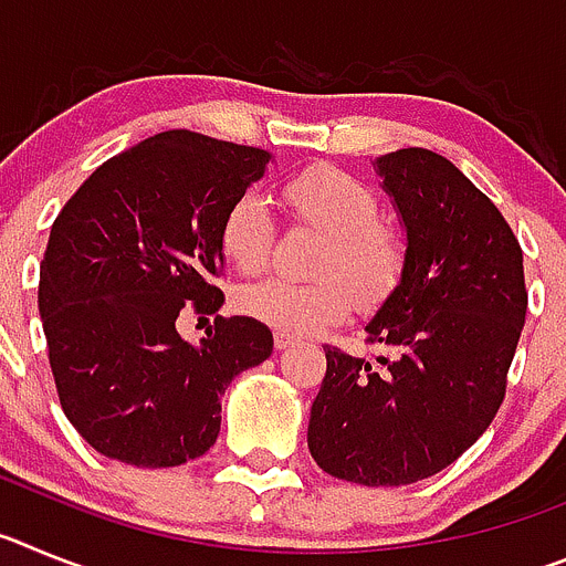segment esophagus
Returning a JSON list of instances; mask_svg holds the SVG:
<instances>
[{
  "instance_id": "34e87169",
  "label": "esophagus",
  "mask_w": 566,
  "mask_h": 566,
  "mask_svg": "<svg viewBox=\"0 0 566 566\" xmlns=\"http://www.w3.org/2000/svg\"><path fill=\"white\" fill-rule=\"evenodd\" d=\"M292 345H294V337H289V334L283 332L274 334V348H277V352H286V348H292Z\"/></svg>"
}]
</instances>
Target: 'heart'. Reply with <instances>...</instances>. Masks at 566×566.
Returning <instances> with one entry per match:
<instances>
[{
  "label": "heart",
  "mask_w": 566,
  "mask_h": 566,
  "mask_svg": "<svg viewBox=\"0 0 566 566\" xmlns=\"http://www.w3.org/2000/svg\"><path fill=\"white\" fill-rule=\"evenodd\" d=\"M283 201L294 221L326 234L314 272L319 280L294 283L269 277L240 289L238 308L269 328L306 337L339 323L357 297L379 306L402 283L408 269V238L382 221V203L365 181L339 167H308L289 178ZM223 258L240 272H260L272 258L274 221L258 192L229 203L218 232Z\"/></svg>",
  "instance_id": "b5f03b06"
}]
</instances>
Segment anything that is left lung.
<instances>
[{
  "mask_svg": "<svg viewBox=\"0 0 566 566\" xmlns=\"http://www.w3.org/2000/svg\"><path fill=\"white\" fill-rule=\"evenodd\" d=\"M408 269L365 326L385 354L326 348L308 451L345 482L397 488L457 462L496 417L527 314L522 247L496 203L422 147L377 161Z\"/></svg>",
  "mask_w": 566,
  "mask_h": 566,
  "instance_id": "8db88e82",
  "label": "left lung"
}]
</instances>
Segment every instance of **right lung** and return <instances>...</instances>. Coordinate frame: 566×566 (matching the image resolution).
I'll return each instance as SVG.
<instances>
[{
    "mask_svg": "<svg viewBox=\"0 0 566 566\" xmlns=\"http://www.w3.org/2000/svg\"><path fill=\"white\" fill-rule=\"evenodd\" d=\"M266 149L167 129L104 161L62 207L39 272V312L64 417L98 453L175 468L209 451L227 385L272 354L252 317H214L201 345L181 312L223 303L229 203Z\"/></svg>",
    "mask_w": 566,
    "mask_h": 566,
    "instance_id": "1",
    "label": "right lung"
}]
</instances>
